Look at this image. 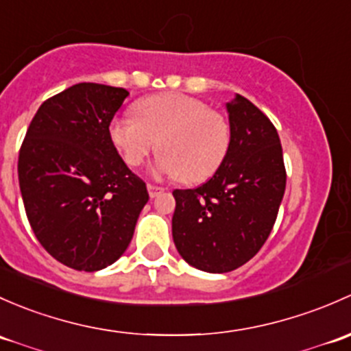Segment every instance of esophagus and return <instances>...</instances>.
<instances>
[{
    "label": "esophagus",
    "mask_w": 351,
    "mask_h": 351,
    "mask_svg": "<svg viewBox=\"0 0 351 351\" xmlns=\"http://www.w3.org/2000/svg\"><path fill=\"white\" fill-rule=\"evenodd\" d=\"M147 189H149L150 197H157L158 194L164 193V187L160 186H155V184H147Z\"/></svg>",
    "instance_id": "1"
}]
</instances>
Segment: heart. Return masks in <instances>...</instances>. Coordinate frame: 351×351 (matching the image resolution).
Instances as JSON below:
<instances>
[{
    "instance_id": "1",
    "label": "heart",
    "mask_w": 351,
    "mask_h": 351,
    "mask_svg": "<svg viewBox=\"0 0 351 351\" xmlns=\"http://www.w3.org/2000/svg\"><path fill=\"white\" fill-rule=\"evenodd\" d=\"M135 113L114 117L108 128L111 143L130 167L142 165L157 147L162 174L197 184L215 174L228 154V120L196 97L154 95L138 101Z\"/></svg>"
}]
</instances>
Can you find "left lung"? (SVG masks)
Returning a JSON list of instances; mask_svg holds the SVG:
<instances>
[{
    "instance_id": "left-lung-1",
    "label": "left lung",
    "mask_w": 351,
    "mask_h": 351,
    "mask_svg": "<svg viewBox=\"0 0 351 351\" xmlns=\"http://www.w3.org/2000/svg\"><path fill=\"white\" fill-rule=\"evenodd\" d=\"M231 142L215 176L196 189H176L172 237L189 265L225 274L262 248L285 191L282 145L272 121L247 97L226 104Z\"/></svg>"
}]
</instances>
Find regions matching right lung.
I'll return each mask as SVG.
<instances>
[{
    "label": "right lung",
    "instance_id": "1",
    "mask_svg": "<svg viewBox=\"0 0 351 351\" xmlns=\"http://www.w3.org/2000/svg\"><path fill=\"white\" fill-rule=\"evenodd\" d=\"M126 96L113 86H71L43 101L20 147L28 221L42 247L71 269L95 272L117 262L149 201L108 133Z\"/></svg>",
    "mask_w": 351,
    "mask_h": 351
}]
</instances>
